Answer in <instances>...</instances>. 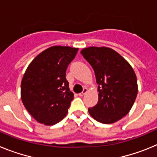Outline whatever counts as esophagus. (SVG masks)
Wrapping results in <instances>:
<instances>
[{"label":"esophagus","mask_w":157,"mask_h":157,"mask_svg":"<svg viewBox=\"0 0 157 157\" xmlns=\"http://www.w3.org/2000/svg\"><path fill=\"white\" fill-rule=\"evenodd\" d=\"M87 91H88V89H87V88H84V89H83L82 92L80 93V94H78V95H79L80 97H82L83 95H85V94H86Z\"/></svg>","instance_id":"34e87169"}]
</instances>
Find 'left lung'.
I'll use <instances>...</instances> for the list:
<instances>
[{"instance_id": "left-lung-1", "label": "left lung", "mask_w": 157, "mask_h": 157, "mask_svg": "<svg viewBox=\"0 0 157 157\" xmlns=\"http://www.w3.org/2000/svg\"><path fill=\"white\" fill-rule=\"evenodd\" d=\"M92 66L98 84V102L88 109L94 120L116 123L128 114L138 94L135 72L121 55L108 47H88L81 51Z\"/></svg>"}]
</instances>
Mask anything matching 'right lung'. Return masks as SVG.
<instances>
[{
  "label": "right lung",
  "mask_w": 157,
  "mask_h": 157,
  "mask_svg": "<svg viewBox=\"0 0 157 157\" xmlns=\"http://www.w3.org/2000/svg\"><path fill=\"white\" fill-rule=\"evenodd\" d=\"M78 48L56 45L46 48L27 67L21 82L23 104L34 120L52 126L67 116L74 94L66 70Z\"/></svg>",
  "instance_id": "obj_1"
}]
</instances>
